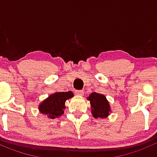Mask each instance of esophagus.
Returning <instances> with one entry per match:
<instances>
[{
	"label": "esophagus",
	"instance_id": "34e87169",
	"mask_svg": "<svg viewBox=\"0 0 157 157\" xmlns=\"http://www.w3.org/2000/svg\"><path fill=\"white\" fill-rule=\"evenodd\" d=\"M75 93H76V95H79V96H82V95H84V92L81 91V90H80V91H76Z\"/></svg>",
	"mask_w": 157,
	"mask_h": 157
}]
</instances>
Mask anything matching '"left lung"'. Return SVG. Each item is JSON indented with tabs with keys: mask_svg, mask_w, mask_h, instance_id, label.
Instances as JSON below:
<instances>
[{
	"mask_svg": "<svg viewBox=\"0 0 157 157\" xmlns=\"http://www.w3.org/2000/svg\"><path fill=\"white\" fill-rule=\"evenodd\" d=\"M87 99L90 102L92 114L95 118H105L111 114V109L110 103L106 96L103 94L92 92Z\"/></svg>",
	"mask_w": 157,
	"mask_h": 157,
	"instance_id": "8db88e82",
	"label": "left lung"
}]
</instances>
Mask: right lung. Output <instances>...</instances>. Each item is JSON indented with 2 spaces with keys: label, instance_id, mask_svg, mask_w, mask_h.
Here are the masks:
<instances>
[{
  "label": "right lung",
  "instance_id": "add662e5",
  "mask_svg": "<svg viewBox=\"0 0 157 157\" xmlns=\"http://www.w3.org/2000/svg\"><path fill=\"white\" fill-rule=\"evenodd\" d=\"M73 93L69 92H57L51 94L39 105V111L49 118H59L64 114L65 109V101L73 97Z\"/></svg>",
  "mask_w": 157,
  "mask_h": 157
}]
</instances>
